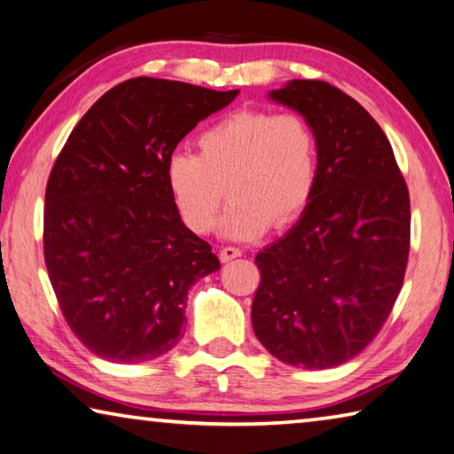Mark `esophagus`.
<instances>
[{"instance_id":"obj_1","label":"esophagus","mask_w":454,"mask_h":454,"mask_svg":"<svg viewBox=\"0 0 454 454\" xmlns=\"http://www.w3.org/2000/svg\"><path fill=\"white\" fill-rule=\"evenodd\" d=\"M242 254V250L240 248H236V247H224L220 250V261L222 262H230V261H234V258H239Z\"/></svg>"}]
</instances>
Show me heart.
Returning <instances> with one entry per match:
<instances>
[{
	"label": "heart",
	"mask_w": 454,
	"mask_h": 454,
	"mask_svg": "<svg viewBox=\"0 0 454 454\" xmlns=\"http://www.w3.org/2000/svg\"><path fill=\"white\" fill-rule=\"evenodd\" d=\"M200 153H174L165 177L179 215L196 234L222 222L228 239L253 240L285 228L311 204L319 182V137L305 114L239 111L198 137Z\"/></svg>",
	"instance_id": "1"
}]
</instances>
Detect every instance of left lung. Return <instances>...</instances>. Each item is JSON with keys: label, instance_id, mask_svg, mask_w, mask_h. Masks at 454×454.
Here are the masks:
<instances>
[{"label": "left lung", "instance_id": "obj_1", "mask_svg": "<svg viewBox=\"0 0 454 454\" xmlns=\"http://www.w3.org/2000/svg\"><path fill=\"white\" fill-rule=\"evenodd\" d=\"M311 121L319 182L311 204L254 262L253 327L286 365L325 370L378 335L404 283L410 196L382 127L323 81H291L269 95Z\"/></svg>", "mask_w": 454, "mask_h": 454}]
</instances>
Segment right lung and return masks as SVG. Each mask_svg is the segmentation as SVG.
<instances>
[{"label": "right lung", "mask_w": 454, "mask_h": 454, "mask_svg": "<svg viewBox=\"0 0 454 454\" xmlns=\"http://www.w3.org/2000/svg\"><path fill=\"white\" fill-rule=\"evenodd\" d=\"M236 95L131 78L64 143L46 185L44 261L68 327L98 357L168 354L184 333L190 286L220 269L179 218L165 168L177 143Z\"/></svg>", "instance_id": "add662e5"}]
</instances>
